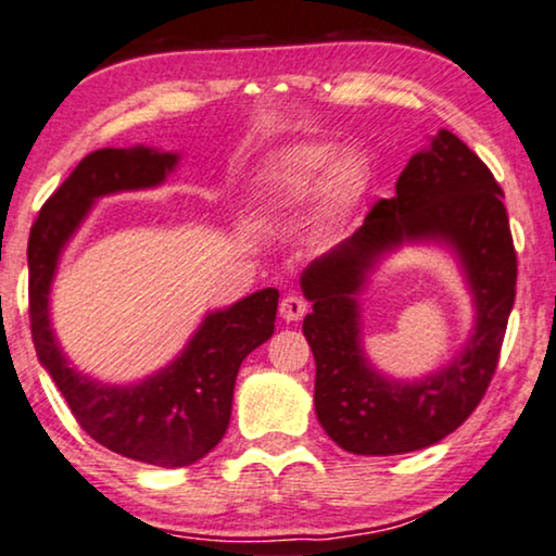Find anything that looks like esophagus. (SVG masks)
Returning <instances> with one entry per match:
<instances>
[{
	"mask_svg": "<svg viewBox=\"0 0 556 556\" xmlns=\"http://www.w3.org/2000/svg\"><path fill=\"white\" fill-rule=\"evenodd\" d=\"M306 312L308 304L299 293H288L283 295V301H280V316H283V321H301Z\"/></svg>",
	"mask_w": 556,
	"mask_h": 556,
	"instance_id": "34e87169",
	"label": "esophagus"
}]
</instances>
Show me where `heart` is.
<instances>
[{"label": "heart", "instance_id": "obj_1", "mask_svg": "<svg viewBox=\"0 0 556 556\" xmlns=\"http://www.w3.org/2000/svg\"><path fill=\"white\" fill-rule=\"evenodd\" d=\"M370 186L363 157L334 142H299L270 155L257 173L255 197L268 219L291 222L319 204V219L348 216Z\"/></svg>", "mask_w": 556, "mask_h": 556}]
</instances>
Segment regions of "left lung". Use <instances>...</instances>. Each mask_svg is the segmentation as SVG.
Segmentation results:
<instances>
[{
  "instance_id": "obj_1",
  "label": "left lung",
  "mask_w": 556,
  "mask_h": 556,
  "mask_svg": "<svg viewBox=\"0 0 556 556\" xmlns=\"http://www.w3.org/2000/svg\"><path fill=\"white\" fill-rule=\"evenodd\" d=\"M419 241L444 243L458 257L476 327L452 364L419 381H395L364 357L356 295L388 251ZM301 291L312 301L304 337L324 431L342 450L372 457L442 442L485 395L514 308L516 250L501 186L457 135L439 129L403 168L395 197L380 199L350 240L301 273Z\"/></svg>"
}]
</instances>
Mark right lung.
Instances as JSON below:
<instances>
[{
	"mask_svg": "<svg viewBox=\"0 0 556 556\" xmlns=\"http://www.w3.org/2000/svg\"><path fill=\"white\" fill-rule=\"evenodd\" d=\"M178 157L146 146L86 155L40 208L27 242L30 327L40 365L93 442L157 467L193 465L222 442L242 359L276 329L278 288H263L208 312L181 355L140 383L106 386L78 372L63 355L50 329V286L63 248L84 225L93 201L155 189L176 170Z\"/></svg>",
	"mask_w": 556,
	"mask_h": 556,
	"instance_id": "right-lung-1",
	"label": "right lung"
}]
</instances>
